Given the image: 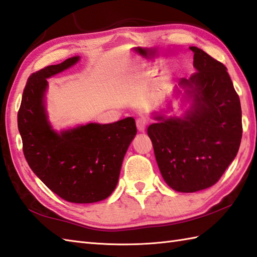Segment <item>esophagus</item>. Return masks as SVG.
Returning <instances> with one entry per match:
<instances>
[{
  "mask_svg": "<svg viewBox=\"0 0 257 257\" xmlns=\"http://www.w3.org/2000/svg\"><path fill=\"white\" fill-rule=\"evenodd\" d=\"M147 123H148V121H147V119L141 117V118H138L137 120H136V124H137V128L140 133H144L145 129H146V125Z\"/></svg>",
  "mask_w": 257,
  "mask_h": 257,
  "instance_id": "34e87169",
  "label": "esophagus"
}]
</instances>
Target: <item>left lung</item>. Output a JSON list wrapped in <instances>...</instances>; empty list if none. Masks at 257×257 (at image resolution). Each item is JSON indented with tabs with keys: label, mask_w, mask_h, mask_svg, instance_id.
<instances>
[{
	"label": "left lung",
	"mask_w": 257,
	"mask_h": 257,
	"mask_svg": "<svg viewBox=\"0 0 257 257\" xmlns=\"http://www.w3.org/2000/svg\"><path fill=\"white\" fill-rule=\"evenodd\" d=\"M190 50L196 72L178 84L189 109L182 117L157 114L147 130L163 180L184 193L219 181L242 139L241 102L226 67L198 47Z\"/></svg>",
	"instance_id": "1"
}]
</instances>
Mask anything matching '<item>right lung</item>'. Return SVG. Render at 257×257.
Masks as SVG:
<instances>
[{
    "label": "right lung",
    "instance_id": "add662e5",
    "mask_svg": "<svg viewBox=\"0 0 257 257\" xmlns=\"http://www.w3.org/2000/svg\"><path fill=\"white\" fill-rule=\"evenodd\" d=\"M79 56L51 65L27 79L18 113L23 152L32 171L48 189L73 203L105 200L116 189L123 157L137 134L133 117L90 122L57 133L45 107L47 78L72 67Z\"/></svg>",
    "mask_w": 257,
    "mask_h": 257
}]
</instances>
